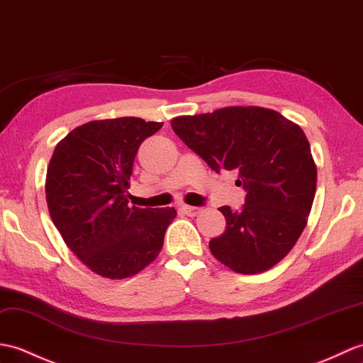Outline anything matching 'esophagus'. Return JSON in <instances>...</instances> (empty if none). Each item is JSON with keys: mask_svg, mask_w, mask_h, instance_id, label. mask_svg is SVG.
<instances>
[{"mask_svg": "<svg viewBox=\"0 0 363 363\" xmlns=\"http://www.w3.org/2000/svg\"><path fill=\"white\" fill-rule=\"evenodd\" d=\"M181 210L189 216H196L201 212L199 207H193V206H181Z\"/></svg>", "mask_w": 363, "mask_h": 363, "instance_id": "obj_1", "label": "esophagus"}]
</instances>
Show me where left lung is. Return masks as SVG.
I'll return each instance as SVG.
<instances>
[{"label": "left lung", "mask_w": 363, "mask_h": 363, "mask_svg": "<svg viewBox=\"0 0 363 363\" xmlns=\"http://www.w3.org/2000/svg\"><path fill=\"white\" fill-rule=\"evenodd\" d=\"M172 128L213 172H237L246 191L241 210L220 207L225 230L208 242L213 257L238 274L275 266L305 229L315 195L317 168L303 130L259 106L174 117Z\"/></svg>", "instance_id": "1"}]
</instances>
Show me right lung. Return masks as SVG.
I'll return each instance as SVG.
<instances>
[{"mask_svg": "<svg viewBox=\"0 0 363 363\" xmlns=\"http://www.w3.org/2000/svg\"><path fill=\"white\" fill-rule=\"evenodd\" d=\"M162 125L139 117L88 122L54 150L46 176L49 213L92 272L113 280L131 277L162 249L176 210L128 206L134 157Z\"/></svg>", "mask_w": 363, "mask_h": 363, "instance_id": "1", "label": "right lung"}]
</instances>
